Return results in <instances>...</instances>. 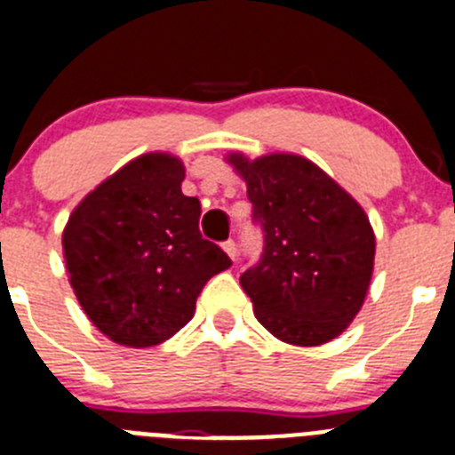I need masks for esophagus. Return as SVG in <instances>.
Returning <instances> with one entry per match:
<instances>
[{"label": "esophagus", "mask_w": 455, "mask_h": 455, "mask_svg": "<svg viewBox=\"0 0 455 455\" xmlns=\"http://www.w3.org/2000/svg\"><path fill=\"white\" fill-rule=\"evenodd\" d=\"M223 250H225V252H228V257H230L232 261L236 259V243H235V241H232V239L225 241V243H223Z\"/></svg>", "instance_id": "1"}]
</instances>
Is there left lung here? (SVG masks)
Here are the masks:
<instances>
[{
  "label": "left lung",
  "instance_id": "8db88e82",
  "mask_svg": "<svg viewBox=\"0 0 455 455\" xmlns=\"http://www.w3.org/2000/svg\"><path fill=\"white\" fill-rule=\"evenodd\" d=\"M228 162L245 180L264 252L241 275L255 315L275 339L314 347L340 336L368 295L374 232L356 200L293 153Z\"/></svg>",
  "mask_w": 455,
  "mask_h": 455
}]
</instances>
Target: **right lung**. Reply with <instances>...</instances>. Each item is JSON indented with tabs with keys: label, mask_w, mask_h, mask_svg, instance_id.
<instances>
[{
	"label": "right lung",
	"mask_w": 455,
	"mask_h": 455,
	"mask_svg": "<svg viewBox=\"0 0 455 455\" xmlns=\"http://www.w3.org/2000/svg\"><path fill=\"white\" fill-rule=\"evenodd\" d=\"M185 166L144 153L85 196L62 232L69 284L108 339L153 347L180 331L196 298L230 257L198 230V198L182 194Z\"/></svg>",
	"instance_id": "obj_1"
}]
</instances>
